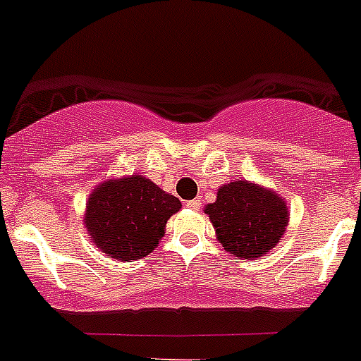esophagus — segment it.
Listing matches in <instances>:
<instances>
[{
	"mask_svg": "<svg viewBox=\"0 0 361 361\" xmlns=\"http://www.w3.org/2000/svg\"><path fill=\"white\" fill-rule=\"evenodd\" d=\"M186 206L190 209H193V212H199V209H200V200H190V202H188Z\"/></svg>",
	"mask_w": 361,
	"mask_h": 361,
	"instance_id": "obj_1",
	"label": "esophagus"
}]
</instances>
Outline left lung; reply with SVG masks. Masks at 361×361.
Listing matches in <instances>:
<instances>
[{"instance_id": "obj_1", "label": "left lung", "mask_w": 361, "mask_h": 361, "mask_svg": "<svg viewBox=\"0 0 361 361\" xmlns=\"http://www.w3.org/2000/svg\"><path fill=\"white\" fill-rule=\"evenodd\" d=\"M226 251L242 260L273 250L289 224L288 204L276 191L250 180L219 188L216 200L204 208Z\"/></svg>"}]
</instances>
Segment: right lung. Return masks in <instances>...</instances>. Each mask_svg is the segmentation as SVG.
Masks as SVG:
<instances>
[{
    "mask_svg": "<svg viewBox=\"0 0 361 361\" xmlns=\"http://www.w3.org/2000/svg\"><path fill=\"white\" fill-rule=\"evenodd\" d=\"M180 206L177 197L142 175L111 178L99 184L88 197L86 231L106 257L133 262L157 247L166 222Z\"/></svg>",
    "mask_w": 361,
    "mask_h": 361,
    "instance_id": "right-lung-1",
    "label": "right lung"
}]
</instances>
